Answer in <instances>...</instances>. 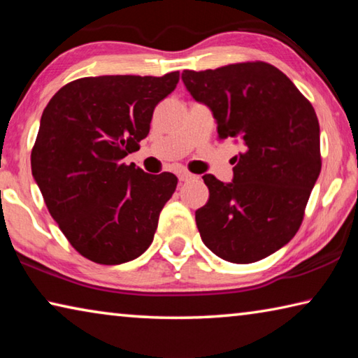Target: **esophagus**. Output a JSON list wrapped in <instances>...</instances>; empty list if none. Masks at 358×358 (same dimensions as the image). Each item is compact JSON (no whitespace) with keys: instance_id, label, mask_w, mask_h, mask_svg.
I'll use <instances>...</instances> for the list:
<instances>
[{"instance_id":"34e87169","label":"esophagus","mask_w":358,"mask_h":358,"mask_svg":"<svg viewBox=\"0 0 358 358\" xmlns=\"http://www.w3.org/2000/svg\"><path fill=\"white\" fill-rule=\"evenodd\" d=\"M178 178H180L181 183H185V181H189V180H194V178H197V177H196V175H192L191 172L181 171V172H178Z\"/></svg>"}]
</instances>
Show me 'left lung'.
Instances as JSON below:
<instances>
[{
    "label": "left lung",
    "mask_w": 358,
    "mask_h": 358,
    "mask_svg": "<svg viewBox=\"0 0 358 358\" xmlns=\"http://www.w3.org/2000/svg\"><path fill=\"white\" fill-rule=\"evenodd\" d=\"M181 78L213 112L217 137L245 145L232 183L203 175L210 199L196 211L202 241L229 262H257L301 226L322 167L316 112L286 74L264 62L183 71Z\"/></svg>",
    "instance_id": "8db88e82"
}]
</instances>
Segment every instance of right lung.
<instances>
[{"instance_id": "right-lung-1", "label": "right lung", "mask_w": 358, "mask_h": 358, "mask_svg": "<svg viewBox=\"0 0 358 358\" xmlns=\"http://www.w3.org/2000/svg\"><path fill=\"white\" fill-rule=\"evenodd\" d=\"M178 80V71L83 77L59 88L44 108L33 177L64 237L96 264L129 262L153 241L178 178L126 166L123 157L141 148L155 107Z\"/></svg>"}]
</instances>
